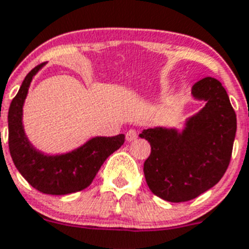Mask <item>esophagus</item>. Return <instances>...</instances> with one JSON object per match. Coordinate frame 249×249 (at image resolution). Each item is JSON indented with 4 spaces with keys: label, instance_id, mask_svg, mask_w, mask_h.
Masks as SVG:
<instances>
[{
    "label": "esophagus",
    "instance_id": "1",
    "mask_svg": "<svg viewBox=\"0 0 249 249\" xmlns=\"http://www.w3.org/2000/svg\"><path fill=\"white\" fill-rule=\"evenodd\" d=\"M138 139V132L135 130H129L126 132V141L127 142H132V141H135Z\"/></svg>",
    "mask_w": 249,
    "mask_h": 249
}]
</instances>
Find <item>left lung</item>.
Masks as SVG:
<instances>
[{"label":"left lung","mask_w":249,"mask_h":249,"mask_svg":"<svg viewBox=\"0 0 249 249\" xmlns=\"http://www.w3.org/2000/svg\"><path fill=\"white\" fill-rule=\"evenodd\" d=\"M192 97L204 107L184 120L182 129L155 126L139 135L151 145L143 163L146 183L171 203L192 200L219 183L236 136V114L219 81L203 78L193 86Z\"/></svg>","instance_id":"obj_1"}]
</instances>
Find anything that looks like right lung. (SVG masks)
<instances>
[{"mask_svg":"<svg viewBox=\"0 0 249 249\" xmlns=\"http://www.w3.org/2000/svg\"><path fill=\"white\" fill-rule=\"evenodd\" d=\"M45 64L25 76L8 110V145L15 166L27 182L39 192L65 195L86 189L114 151L122 147L124 134L94 136L83 145L64 153H45L30 142L23 125V107L34 76Z\"/></svg>","mask_w":249,"mask_h":249,"instance_id":"1","label":"right lung"}]
</instances>
